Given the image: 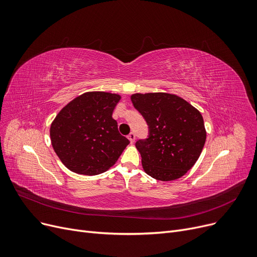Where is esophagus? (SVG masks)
Returning a JSON list of instances; mask_svg holds the SVG:
<instances>
[{
	"label": "esophagus",
	"instance_id": "esophagus-1",
	"mask_svg": "<svg viewBox=\"0 0 257 257\" xmlns=\"http://www.w3.org/2000/svg\"><path fill=\"white\" fill-rule=\"evenodd\" d=\"M128 140L131 142V143H133L136 141V135L133 132H130L129 135H128Z\"/></svg>",
	"mask_w": 257,
	"mask_h": 257
}]
</instances>
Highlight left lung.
<instances>
[{
  "label": "left lung",
  "instance_id": "1",
  "mask_svg": "<svg viewBox=\"0 0 257 257\" xmlns=\"http://www.w3.org/2000/svg\"><path fill=\"white\" fill-rule=\"evenodd\" d=\"M131 101L148 125V137L136 143L145 172L164 182L185 175L206 142L199 111L184 98L164 92L132 94Z\"/></svg>",
  "mask_w": 257,
  "mask_h": 257
}]
</instances>
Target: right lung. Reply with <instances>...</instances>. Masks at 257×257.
Returning a JSON list of instances; mask_svg holds the SVG:
<instances>
[{
    "instance_id": "add662e5",
    "label": "right lung",
    "mask_w": 257,
    "mask_h": 257,
    "mask_svg": "<svg viewBox=\"0 0 257 257\" xmlns=\"http://www.w3.org/2000/svg\"><path fill=\"white\" fill-rule=\"evenodd\" d=\"M120 96L87 92L65 106L52 121L50 139L62 163L72 172L96 175L113 166L129 140L112 118Z\"/></svg>"
}]
</instances>
